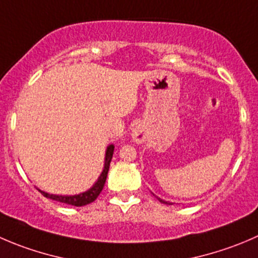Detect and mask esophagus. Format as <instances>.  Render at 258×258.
Instances as JSON below:
<instances>
[{
    "instance_id": "obj_1",
    "label": "esophagus",
    "mask_w": 258,
    "mask_h": 258,
    "mask_svg": "<svg viewBox=\"0 0 258 258\" xmlns=\"http://www.w3.org/2000/svg\"><path fill=\"white\" fill-rule=\"evenodd\" d=\"M132 139H134L135 142L137 144H141V142L145 141L146 139V132H145V128L142 126H136L134 130H132Z\"/></svg>"
}]
</instances>
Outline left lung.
Listing matches in <instances>:
<instances>
[{
	"label": "left lung",
	"instance_id": "obj_1",
	"mask_svg": "<svg viewBox=\"0 0 258 258\" xmlns=\"http://www.w3.org/2000/svg\"><path fill=\"white\" fill-rule=\"evenodd\" d=\"M157 199H159V201L161 202V203H164V204H169V206H170V204H171V203H170V202H165V201H162V199H160V198H157Z\"/></svg>",
	"mask_w": 258,
	"mask_h": 258
}]
</instances>
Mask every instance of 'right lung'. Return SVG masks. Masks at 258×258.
<instances>
[{
	"instance_id": "obj_1",
	"label": "right lung",
	"mask_w": 258,
	"mask_h": 258,
	"mask_svg": "<svg viewBox=\"0 0 258 258\" xmlns=\"http://www.w3.org/2000/svg\"><path fill=\"white\" fill-rule=\"evenodd\" d=\"M113 150H114L113 145H109V146L107 147L103 171H102V174L99 175L98 180L94 182L93 186H92L91 189L87 190V191L81 192V194H78V196H54V194H49V192H45L40 189H39V191L41 192L45 198L52 199V201L60 202V203L69 204V206L83 207V206H87V204L92 203V202H94L97 198H98V196L101 194L102 189H103L104 184H106L107 174H108V170H109V164H111L112 156H113Z\"/></svg>"
}]
</instances>
